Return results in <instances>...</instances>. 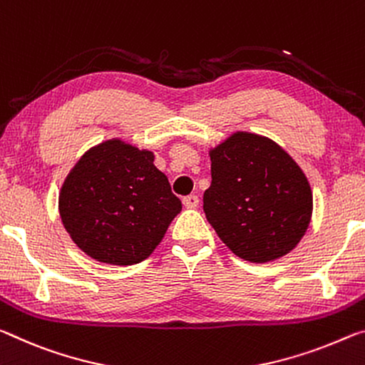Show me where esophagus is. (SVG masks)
Instances as JSON below:
<instances>
[{
    "label": "esophagus",
    "instance_id": "esophagus-1",
    "mask_svg": "<svg viewBox=\"0 0 365 365\" xmlns=\"http://www.w3.org/2000/svg\"><path fill=\"white\" fill-rule=\"evenodd\" d=\"M183 205H185V207H190V210H193V207L200 205V198L196 195H188V196H185V198H183Z\"/></svg>",
    "mask_w": 365,
    "mask_h": 365
}]
</instances>
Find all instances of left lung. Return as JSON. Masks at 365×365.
<instances>
[{"mask_svg":"<svg viewBox=\"0 0 365 365\" xmlns=\"http://www.w3.org/2000/svg\"><path fill=\"white\" fill-rule=\"evenodd\" d=\"M207 222L237 257L268 263L287 255L307 232L314 198L297 162L269 138L235 131L210 149Z\"/></svg>","mask_w":365,"mask_h":365,"instance_id":"8db88e82","label":"left lung"}]
</instances>
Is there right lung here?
Listing matches in <instances>:
<instances>
[{
	"label": "right lung",
	"instance_id": "obj_1",
	"mask_svg": "<svg viewBox=\"0 0 365 365\" xmlns=\"http://www.w3.org/2000/svg\"><path fill=\"white\" fill-rule=\"evenodd\" d=\"M66 232L86 255L128 266L146 259L182 211L154 153L112 138L86 151L58 196Z\"/></svg>",
	"mask_w": 365,
	"mask_h": 365
}]
</instances>
